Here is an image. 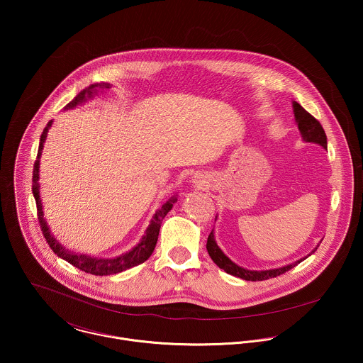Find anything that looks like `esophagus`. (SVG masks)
Listing matches in <instances>:
<instances>
[{"mask_svg":"<svg viewBox=\"0 0 363 363\" xmlns=\"http://www.w3.org/2000/svg\"><path fill=\"white\" fill-rule=\"evenodd\" d=\"M194 183H197V184L201 186V180H196V179H194Z\"/></svg>","mask_w":363,"mask_h":363,"instance_id":"34e87169","label":"esophagus"}]
</instances>
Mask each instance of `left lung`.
<instances>
[{
    "mask_svg": "<svg viewBox=\"0 0 363 363\" xmlns=\"http://www.w3.org/2000/svg\"><path fill=\"white\" fill-rule=\"evenodd\" d=\"M294 114H295V120L298 123V128L301 131V135L303 138V141L306 143H314V144H318L321 145L324 150H327V137H325V133L320 124L318 120H315L313 116H311L309 111H306L301 104L298 102H294ZM216 219V218H215ZM318 247V246H317ZM317 247L311 252L314 253L317 250ZM207 250L209 257L212 259V261L219 267L222 268L225 272L230 274V275H235L238 278H242V279H246V281H264V279H269V278H274V277H278L286 271H289L291 268L296 267L299 262H302L303 259H298L292 264H288L285 267H279V268H274V269H264V271H255V269H246L243 267H239L238 264H235L232 259L229 257H226L223 255V252L219 249V246L216 245L215 242V238H213V230L209 233L207 240ZM309 255V256H311Z\"/></svg>",
    "mask_w": 363,
    "mask_h": 363,
    "instance_id": "left-lung-1",
    "label": "left lung"
}]
</instances>
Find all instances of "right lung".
<instances>
[{
    "label": "right lung",
    "instance_id": "obj_1",
    "mask_svg": "<svg viewBox=\"0 0 363 363\" xmlns=\"http://www.w3.org/2000/svg\"><path fill=\"white\" fill-rule=\"evenodd\" d=\"M110 88V84H94L89 85L88 88H85L84 91H81L69 104L65 106V108H74L77 104H81L88 99H91L98 89H107ZM52 121H49V124L45 127L42 135H40V144H39V151L38 156L33 164V179H32V191H33V197L36 200V207H38V219L43 232L45 239L48 240L49 246L52 247V252L65 261H68L69 264H72L74 267L79 268L81 271H85L88 274L92 275H111V274H118L121 271H125L131 267H135L144 261L151 257L154 249H155L156 242H157V236H159V229L162 225L163 218L166 216V213L172 209L173 204L177 201L176 197H172L169 201H166L162 208H159L155 212V215L151 219L150 226L145 230V235L143 236V239L140 240V243L131 249L130 252L116 257V259H96V257H91L86 255H78L74 253L68 249H65L62 245H60L55 238L50 233V229L48 226L46 219L43 218V207H42V200H40V193H39V164H40V157H42V151H43V145L49 133V128L52 127Z\"/></svg>",
    "mask_w": 363,
    "mask_h": 363
}]
</instances>
